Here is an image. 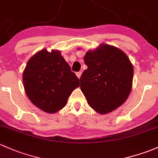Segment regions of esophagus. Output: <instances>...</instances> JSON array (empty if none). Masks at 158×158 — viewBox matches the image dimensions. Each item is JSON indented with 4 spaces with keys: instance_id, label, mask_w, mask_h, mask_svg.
<instances>
[{
    "instance_id": "esophagus-1",
    "label": "esophagus",
    "mask_w": 158,
    "mask_h": 158,
    "mask_svg": "<svg viewBox=\"0 0 158 158\" xmlns=\"http://www.w3.org/2000/svg\"><path fill=\"white\" fill-rule=\"evenodd\" d=\"M81 74H82V72H77V73H76V75H77V77H78L79 79H80V77H81Z\"/></svg>"
}]
</instances>
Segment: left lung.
I'll list each match as a JSON object with an SVG mask.
<instances>
[{
	"mask_svg": "<svg viewBox=\"0 0 158 158\" xmlns=\"http://www.w3.org/2000/svg\"><path fill=\"white\" fill-rule=\"evenodd\" d=\"M87 69L80 78L81 89L91 108L107 114L121 106L132 88L133 67L120 49L102 44L84 56Z\"/></svg>",
	"mask_w": 158,
	"mask_h": 158,
	"instance_id": "1",
	"label": "left lung"
}]
</instances>
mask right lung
<instances>
[{
  "label": "right lung",
  "mask_w": 158,
  "mask_h": 158,
  "mask_svg": "<svg viewBox=\"0 0 158 158\" xmlns=\"http://www.w3.org/2000/svg\"><path fill=\"white\" fill-rule=\"evenodd\" d=\"M23 78L31 102L50 114L62 109L72 91L80 85L79 79L57 50L50 52L42 50L32 56Z\"/></svg>",
  "instance_id": "obj_1"
}]
</instances>
